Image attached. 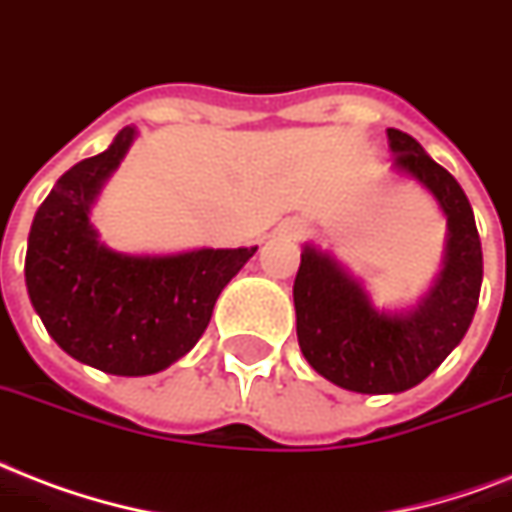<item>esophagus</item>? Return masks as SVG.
Returning a JSON list of instances; mask_svg holds the SVG:
<instances>
[{"label": "esophagus", "instance_id": "esophagus-1", "mask_svg": "<svg viewBox=\"0 0 512 512\" xmlns=\"http://www.w3.org/2000/svg\"><path fill=\"white\" fill-rule=\"evenodd\" d=\"M285 237H291V240H296V237L301 235H307V224L301 219H291V221H285V227H283Z\"/></svg>", "mask_w": 512, "mask_h": 512}]
</instances>
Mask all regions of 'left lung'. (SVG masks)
Here are the masks:
<instances>
[{
  "instance_id": "left-lung-1",
  "label": "left lung",
  "mask_w": 512,
  "mask_h": 512,
  "mask_svg": "<svg viewBox=\"0 0 512 512\" xmlns=\"http://www.w3.org/2000/svg\"><path fill=\"white\" fill-rule=\"evenodd\" d=\"M395 168L419 178L449 216L446 267L419 310L384 315L334 261L304 248L293 283L296 336L304 358L344 390L387 395L414 387L441 366L478 307L483 280L481 237L467 194L449 170L403 130L390 128Z\"/></svg>"
}]
</instances>
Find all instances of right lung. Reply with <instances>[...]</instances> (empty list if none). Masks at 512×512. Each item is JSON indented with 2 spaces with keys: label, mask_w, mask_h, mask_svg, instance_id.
<instances>
[{
  "label": "right lung",
  "mask_w": 512,
  "mask_h": 512,
  "mask_svg": "<svg viewBox=\"0 0 512 512\" xmlns=\"http://www.w3.org/2000/svg\"><path fill=\"white\" fill-rule=\"evenodd\" d=\"M133 128L66 170L39 205L26 251L31 304L63 352L117 376H146L192 350L224 285L256 253L122 256L98 243L87 211L128 152Z\"/></svg>",
  "instance_id": "1"
}]
</instances>
